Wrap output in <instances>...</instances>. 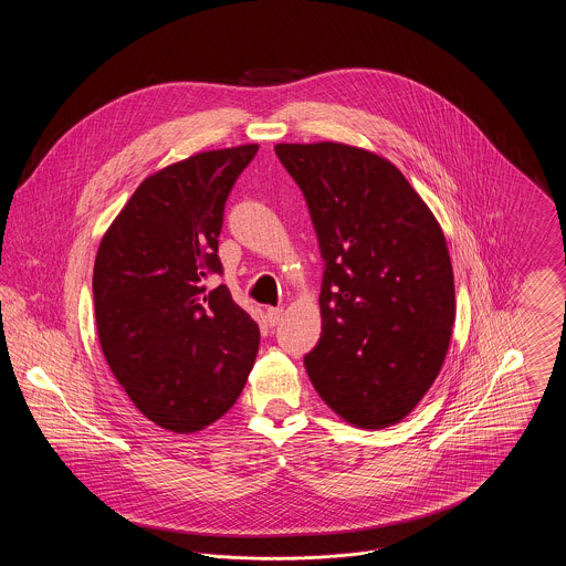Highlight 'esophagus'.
I'll list each match as a JSON object with an SVG mask.
<instances>
[{
  "instance_id": "obj_1",
  "label": "esophagus",
  "mask_w": 566,
  "mask_h": 566,
  "mask_svg": "<svg viewBox=\"0 0 566 566\" xmlns=\"http://www.w3.org/2000/svg\"><path fill=\"white\" fill-rule=\"evenodd\" d=\"M282 314H284L282 307H270L268 314H265V323L270 324V326H275V324L282 321Z\"/></svg>"
}]
</instances>
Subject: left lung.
Masks as SVG:
<instances>
[{"label":"left lung","mask_w":566,"mask_h":566,"mask_svg":"<svg viewBox=\"0 0 566 566\" xmlns=\"http://www.w3.org/2000/svg\"><path fill=\"white\" fill-rule=\"evenodd\" d=\"M324 259L316 392L360 429L401 422L431 388L457 318L448 243L422 197L384 157L339 142L277 144Z\"/></svg>","instance_id":"left-lung-1"}]
</instances>
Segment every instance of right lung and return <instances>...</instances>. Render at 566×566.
Masks as SVG:
<instances>
[{
    "label": "right lung",
    "mask_w": 566,
    "mask_h": 566,
    "mask_svg": "<svg viewBox=\"0 0 566 566\" xmlns=\"http://www.w3.org/2000/svg\"><path fill=\"white\" fill-rule=\"evenodd\" d=\"M256 150H208L148 176L97 250L102 350L135 407L167 431H201L224 416L259 352V324L224 284H203L222 273L224 203Z\"/></svg>",
    "instance_id": "right-lung-1"
}]
</instances>
